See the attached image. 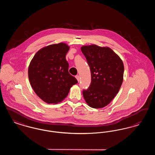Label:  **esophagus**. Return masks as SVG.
Returning a JSON list of instances; mask_svg holds the SVG:
<instances>
[{"label":"esophagus","mask_w":155,"mask_h":155,"mask_svg":"<svg viewBox=\"0 0 155 155\" xmlns=\"http://www.w3.org/2000/svg\"><path fill=\"white\" fill-rule=\"evenodd\" d=\"M75 78H77V81H78V82H79V81H80V76H79V75H76V76H75Z\"/></svg>","instance_id":"34e87169"}]
</instances>
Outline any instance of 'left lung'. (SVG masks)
Returning a JSON list of instances; mask_svg holds the SVG:
<instances>
[{"label":"left lung","instance_id":"obj_1","mask_svg":"<svg viewBox=\"0 0 155 155\" xmlns=\"http://www.w3.org/2000/svg\"><path fill=\"white\" fill-rule=\"evenodd\" d=\"M81 49L91 73V85L82 91L83 96L89 106L102 108L110 103L121 86L124 70L123 61L109 47L91 45L83 46Z\"/></svg>","mask_w":155,"mask_h":155}]
</instances>
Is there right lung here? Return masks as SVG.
Masks as SVG:
<instances>
[{
  "label": "right lung",
  "mask_w": 155,
  "mask_h": 155,
  "mask_svg": "<svg viewBox=\"0 0 155 155\" xmlns=\"http://www.w3.org/2000/svg\"><path fill=\"white\" fill-rule=\"evenodd\" d=\"M69 49L63 42L45 46L36 53L30 62L28 72L30 84L46 103L63 101L71 87L78 83L68 73L66 55Z\"/></svg>",
  "instance_id": "right-lung-1"
}]
</instances>
